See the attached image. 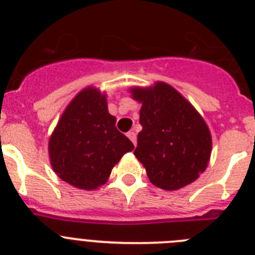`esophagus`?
Returning a JSON list of instances; mask_svg holds the SVG:
<instances>
[{"mask_svg": "<svg viewBox=\"0 0 255 255\" xmlns=\"http://www.w3.org/2000/svg\"><path fill=\"white\" fill-rule=\"evenodd\" d=\"M126 135H128V138L132 141V144H134V145H136V134H135V132L131 130V131H129Z\"/></svg>", "mask_w": 255, "mask_h": 255, "instance_id": "1", "label": "esophagus"}]
</instances>
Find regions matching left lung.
<instances>
[{"mask_svg": "<svg viewBox=\"0 0 255 255\" xmlns=\"http://www.w3.org/2000/svg\"><path fill=\"white\" fill-rule=\"evenodd\" d=\"M141 103L138 147L134 155L153 185L179 190L204 172L212 152L208 125L185 97L163 82L130 88Z\"/></svg>", "mask_w": 255, "mask_h": 255, "instance_id": "obj_1", "label": "left lung"}]
</instances>
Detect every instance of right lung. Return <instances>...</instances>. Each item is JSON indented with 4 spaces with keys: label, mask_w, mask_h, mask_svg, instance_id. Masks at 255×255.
Instances as JSON below:
<instances>
[{
    "label": "right lung",
    "mask_w": 255,
    "mask_h": 255,
    "mask_svg": "<svg viewBox=\"0 0 255 255\" xmlns=\"http://www.w3.org/2000/svg\"><path fill=\"white\" fill-rule=\"evenodd\" d=\"M115 124L107 94L96 87L79 92L49 136V161L56 175L82 190H96L106 184L115 164L134 149Z\"/></svg>",
    "instance_id": "add662e5"
}]
</instances>
